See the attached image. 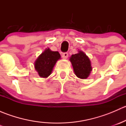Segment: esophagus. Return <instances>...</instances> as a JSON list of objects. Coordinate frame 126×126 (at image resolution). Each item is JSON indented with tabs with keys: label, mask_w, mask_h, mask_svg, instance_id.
Wrapping results in <instances>:
<instances>
[{
	"label": "esophagus",
	"mask_w": 126,
	"mask_h": 126,
	"mask_svg": "<svg viewBox=\"0 0 126 126\" xmlns=\"http://www.w3.org/2000/svg\"><path fill=\"white\" fill-rule=\"evenodd\" d=\"M62 57H63V58H64V59H66V58H68V54L67 52H64V53H63L62 54Z\"/></svg>",
	"instance_id": "34e87169"
}]
</instances>
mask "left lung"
Here are the masks:
<instances>
[{
  "instance_id": "obj_1",
  "label": "left lung",
  "mask_w": 126,
  "mask_h": 126,
  "mask_svg": "<svg viewBox=\"0 0 126 126\" xmlns=\"http://www.w3.org/2000/svg\"><path fill=\"white\" fill-rule=\"evenodd\" d=\"M69 61L77 77L86 79L90 76L93 69L91 61L83 52L79 50L78 53L72 55L69 58Z\"/></svg>"
}]
</instances>
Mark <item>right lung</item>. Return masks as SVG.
I'll return each mask as SVG.
<instances>
[{"label":"right lung","instance_id":"1","mask_svg":"<svg viewBox=\"0 0 126 126\" xmlns=\"http://www.w3.org/2000/svg\"><path fill=\"white\" fill-rule=\"evenodd\" d=\"M61 56L57 51H52L49 48L46 49L38 56L34 63V67L39 77L47 78L52 74L54 66Z\"/></svg>","mask_w":126,"mask_h":126}]
</instances>
